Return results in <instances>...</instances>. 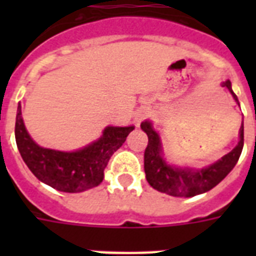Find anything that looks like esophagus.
Listing matches in <instances>:
<instances>
[{
	"label": "esophagus",
	"mask_w": 256,
	"mask_h": 256,
	"mask_svg": "<svg viewBox=\"0 0 256 256\" xmlns=\"http://www.w3.org/2000/svg\"><path fill=\"white\" fill-rule=\"evenodd\" d=\"M146 116H148V112H146V110H140V112H136V118H134V122H136V126H140V122H142Z\"/></svg>",
	"instance_id": "obj_1"
}]
</instances>
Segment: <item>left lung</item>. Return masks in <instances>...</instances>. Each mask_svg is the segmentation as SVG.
I'll return each mask as SVG.
<instances>
[{"label": "left lung", "instance_id": "obj_1", "mask_svg": "<svg viewBox=\"0 0 256 256\" xmlns=\"http://www.w3.org/2000/svg\"><path fill=\"white\" fill-rule=\"evenodd\" d=\"M223 88H227L238 102V96H235L231 82L226 81L222 84ZM239 104V102H238ZM140 128L148 136V148L144 150V172L150 186L160 192H166L172 196H184L190 198L195 195L203 194L211 190L219 182L226 178L238 162L243 148V122L239 128V142L228 154L222 156L215 164L207 168L194 170L188 168H175L166 164L162 156V146L158 132L154 130L152 122L144 120L140 124Z\"/></svg>", "mask_w": 256, "mask_h": 256}]
</instances>
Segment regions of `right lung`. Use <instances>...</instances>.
<instances>
[{
    "instance_id": "obj_1",
    "label": "right lung",
    "mask_w": 256,
    "mask_h": 256,
    "mask_svg": "<svg viewBox=\"0 0 256 256\" xmlns=\"http://www.w3.org/2000/svg\"><path fill=\"white\" fill-rule=\"evenodd\" d=\"M134 130V126H108L100 140L77 152H65L38 146L26 132L21 104L16 116V142L22 160L41 182L64 192H81L104 180L108 160Z\"/></svg>"
}]
</instances>
